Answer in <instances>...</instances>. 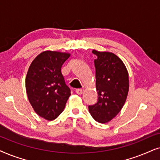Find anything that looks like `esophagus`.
Listing matches in <instances>:
<instances>
[{
  "label": "esophagus",
  "instance_id": "1",
  "mask_svg": "<svg viewBox=\"0 0 160 160\" xmlns=\"http://www.w3.org/2000/svg\"><path fill=\"white\" fill-rule=\"evenodd\" d=\"M85 92V89L84 88H78L76 89V93L78 94H82Z\"/></svg>",
  "mask_w": 160,
  "mask_h": 160
}]
</instances>
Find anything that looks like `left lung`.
Returning <instances> with one entry per match:
<instances>
[{
  "label": "left lung",
  "mask_w": 160,
  "mask_h": 160,
  "mask_svg": "<svg viewBox=\"0 0 160 160\" xmlns=\"http://www.w3.org/2000/svg\"><path fill=\"white\" fill-rule=\"evenodd\" d=\"M97 56L94 60L96 88L98 101L88 106L96 121L108 123L122 109L129 92V74L122 60L114 53L93 50Z\"/></svg>",
  "instance_id": "8db88e82"
}]
</instances>
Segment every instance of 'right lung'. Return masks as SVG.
I'll use <instances>...</instances> for the list:
<instances>
[{"label":"right lung","mask_w":160,"mask_h":160,"mask_svg":"<svg viewBox=\"0 0 160 160\" xmlns=\"http://www.w3.org/2000/svg\"><path fill=\"white\" fill-rule=\"evenodd\" d=\"M70 53L46 50L37 55L30 65L25 78L29 102L38 116L54 120L64 110L70 88L61 73L63 63Z\"/></svg>","instance_id":"right-lung-1"}]
</instances>
